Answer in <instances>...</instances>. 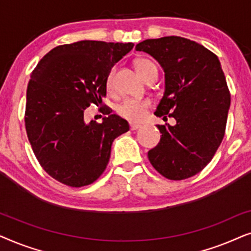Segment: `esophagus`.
Listing matches in <instances>:
<instances>
[{
    "label": "esophagus",
    "instance_id": "34e87169",
    "mask_svg": "<svg viewBox=\"0 0 251 251\" xmlns=\"http://www.w3.org/2000/svg\"><path fill=\"white\" fill-rule=\"evenodd\" d=\"M140 126H142V125H139V123H133V122L130 123V129L131 130H137L139 129Z\"/></svg>",
    "mask_w": 251,
    "mask_h": 251
}]
</instances>
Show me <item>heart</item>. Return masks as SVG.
Returning a JSON list of instances; mask_svg holds the SVG:
<instances>
[{
    "instance_id": "b5f03b06",
    "label": "heart",
    "mask_w": 251,
    "mask_h": 251,
    "mask_svg": "<svg viewBox=\"0 0 251 251\" xmlns=\"http://www.w3.org/2000/svg\"><path fill=\"white\" fill-rule=\"evenodd\" d=\"M154 65L155 64L149 59H138L136 61V70L140 75L143 73V71H145L146 68L151 66H154ZM113 83H114V71H111V73L107 76V81H106L107 89H112ZM149 106L150 102L147 100L130 98L126 99L125 101L118 106V113L122 118L129 120V121L138 122L140 120H143L144 116L146 115Z\"/></svg>"
}]
</instances>
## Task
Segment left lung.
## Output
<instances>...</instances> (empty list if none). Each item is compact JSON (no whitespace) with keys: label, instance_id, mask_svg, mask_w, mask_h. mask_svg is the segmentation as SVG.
Returning a JSON list of instances; mask_svg holds the SVG:
<instances>
[{"label":"left lung","instance_id":"obj_1","mask_svg":"<svg viewBox=\"0 0 251 251\" xmlns=\"http://www.w3.org/2000/svg\"><path fill=\"white\" fill-rule=\"evenodd\" d=\"M136 50L152 56L164 72L154 114L176 120L175 126H156L162 136L149 160L168 179H186L210 162L224 137L231 95L221 63L207 48L180 36L145 40Z\"/></svg>","mask_w":251,"mask_h":251}]
</instances>
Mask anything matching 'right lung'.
<instances>
[{"mask_svg":"<svg viewBox=\"0 0 251 251\" xmlns=\"http://www.w3.org/2000/svg\"><path fill=\"white\" fill-rule=\"evenodd\" d=\"M133 46L88 40L64 44L49 51L30 74L27 136L41 166L60 183H94L106 169L113 140L129 130L109 108L101 123L85 121L84 111L101 104L112 67Z\"/></svg>","mask_w":251,"mask_h":251,"instance_id":"add662e5","label":"right lung"}]
</instances>
